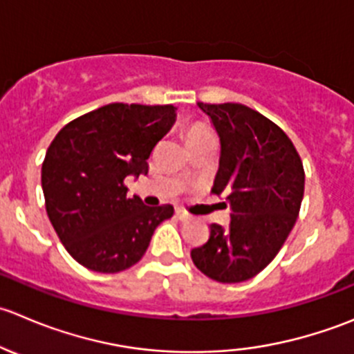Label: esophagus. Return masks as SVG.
I'll list each match as a JSON object with an SVG mask.
<instances>
[{
    "instance_id": "34e87169",
    "label": "esophagus",
    "mask_w": 354,
    "mask_h": 354,
    "mask_svg": "<svg viewBox=\"0 0 354 354\" xmlns=\"http://www.w3.org/2000/svg\"><path fill=\"white\" fill-rule=\"evenodd\" d=\"M176 216H177L178 220H182V222H185V220L191 218V215H189L187 212H184V209H182V208H177L176 209Z\"/></svg>"
}]
</instances>
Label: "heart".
<instances>
[{"label":"heart","mask_w":354,"mask_h":354,"mask_svg":"<svg viewBox=\"0 0 354 354\" xmlns=\"http://www.w3.org/2000/svg\"><path fill=\"white\" fill-rule=\"evenodd\" d=\"M185 139H187V145L192 148V146H198L201 145V142L215 141V134H213V131L206 124H203V122H194V124L189 125L187 131H185Z\"/></svg>","instance_id":"1"}]
</instances>
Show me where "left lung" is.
Here are the masks:
<instances>
[{
  "instance_id": "obj_1",
  "label": "left lung",
  "mask_w": 354,
  "mask_h": 354,
  "mask_svg": "<svg viewBox=\"0 0 354 354\" xmlns=\"http://www.w3.org/2000/svg\"><path fill=\"white\" fill-rule=\"evenodd\" d=\"M220 136V167L212 192L227 198L230 223L209 225V237L191 251L198 270L223 284L260 274L295 227L304 194L299 153L284 131L241 103L199 101Z\"/></svg>"
}]
</instances>
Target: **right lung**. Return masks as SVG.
Wrapping results in <instances>:
<instances>
[{"instance_id":"right-lung-1","label":"right lung","mask_w":354,"mask_h":354,"mask_svg":"<svg viewBox=\"0 0 354 354\" xmlns=\"http://www.w3.org/2000/svg\"><path fill=\"white\" fill-rule=\"evenodd\" d=\"M176 122L172 104L110 103L80 115L55 136L41 184L48 216L70 257L117 274L138 263L172 205L145 206L125 177L148 174V158Z\"/></svg>"}]
</instances>
